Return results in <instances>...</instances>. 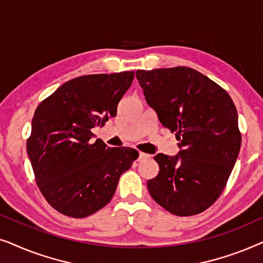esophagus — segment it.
<instances>
[{
	"label": "esophagus",
	"instance_id": "1",
	"mask_svg": "<svg viewBox=\"0 0 263 263\" xmlns=\"http://www.w3.org/2000/svg\"><path fill=\"white\" fill-rule=\"evenodd\" d=\"M148 157H149L148 154H146V153H143V152H139V158H138V161L142 160V159H146V158H148Z\"/></svg>",
	"mask_w": 263,
	"mask_h": 263
}]
</instances>
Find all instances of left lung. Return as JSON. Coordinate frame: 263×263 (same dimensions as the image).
Returning a JSON list of instances; mask_svg holds the SVG:
<instances>
[{
  "instance_id": "8db88e82",
  "label": "left lung",
  "mask_w": 263,
  "mask_h": 263,
  "mask_svg": "<svg viewBox=\"0 0 263 263\" xmlns=\"http://www.w3.org/2000/svg\"><path fill=\"white\" fill-rule=\"evenodd\" d=\"M146 102L178 140L177 156L159 153L147 182L157 203L179 217L206 211L224 190L238 157V115L231 97L188 67L136 70Z\"/></svg>"
}]
</instances>
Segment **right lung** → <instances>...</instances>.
<instances>
[{
	"mask_svg": "<svg viewBox=\"0 0 263 263\" xmlns=\"http://www.w3.org/2000/svg\"><path fill=\"white\" fill-rule=\"evenodd\" d=\"M134 71L84 75L43 100L32 118L27 154L45 200L60 213L88 217L106 206L139 152L92 141V128L116 116Z\"/></svg>",
	"mask_w": 263,
	"mask_h": 263,
	"instance_id": "1",
	"label": "right lung"
}]
</instances>
